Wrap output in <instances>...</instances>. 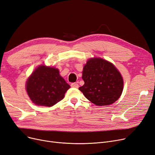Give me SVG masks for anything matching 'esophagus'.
Masks as SVG:
<instances>
[{"mask_svg": "<svg viewBox=\"0 0 155 155\" xmlns=\"http://www.w3.org/2000/svg\"><path fill=\"white\" fill-rule=\"evenodd\" d=\"M71 86L72 87H75V88H78V87H79V84H78V83H72V84H71Z\"/></svg>", "mask_w": 155, "mask_h": 155, "instance_id": "obj_1", "label": "esophagus"}]
</instances>
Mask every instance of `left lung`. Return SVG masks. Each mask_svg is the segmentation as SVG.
Masks as SVG:
<instances>
[{
  "label": "left lung",
  "mask_w": 155,
  "mask_h": 155,
  "mask_svg": "<svg viewBox=\"0 0 155 155\" xmlns=\"http://www.w3.org/2000/svg\"><path fill=\"white\" fill-rule=\"evenodd\" d=\"M82 78L84 84L79 90L96 105H111L122 94L124 81L120 72L112 63L103 58L88 60L83 68Z\"/></svg>",
  "instance_id": "left-lung-1"
}]
</instances>
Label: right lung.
<instances>
[{
  "label": "right lung",
  "mask_w": 155,
  "mask_h": 155,
  "mask_svg": "<svg viewBox=\"0 0 155 155\" xmlns=\"http://www.w3.org/2000/svg\"><path fill=\"white\" fill-rule=\"evenodd\" d=\"M70 87L58 69L44 65L33 71L26 83L27 93L33 103L49 107L61 101Z\"/></svg>",
  "instance_id": "1"
}]
</instances>
